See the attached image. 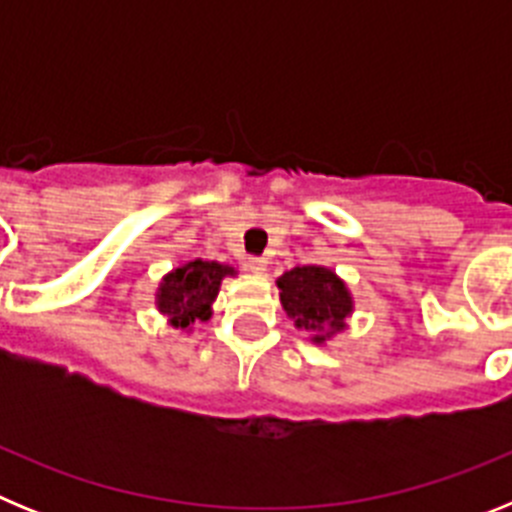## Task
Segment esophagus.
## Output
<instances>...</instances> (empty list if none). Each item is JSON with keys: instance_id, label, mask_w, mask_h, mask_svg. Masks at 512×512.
I'll use <instances>...</instances> for the list:
<instances>
[{"instance_id": "obj_1", "label": "esophagus", "mask_w": 512, "mask_h": 512, "mask_svg": "<svg viewBox=\"0 0 512 512\" xmlns=\"http://www.w3.org/2000/svg\"><path fill=\"white\" fill-rule=\"evenodd\" d=\"M266 266H269V261H266L264 256H251V259H248V269H251L253 274H266Z\"/></svg>"}]
</instances>
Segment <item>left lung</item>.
Here are the masks:
<instances>
[{"mask_svg":"<svg viewBox=\"0 0 512 512\" xmlns=\"http://www.w3.org/2000/svg\"><path fill=\"white\" fill-rule=\"evenodd\" d=\"M279 300L289 320L312 343H325L346 330V318L354 312V297L336 271L325 266H295L277 279Z\"/></svg>","mask_w":512,"mask_h":512,"instance_id":"8db88e82","label":"left lung"}]
</instances>
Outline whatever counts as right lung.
Here are the masks:
<instances>
[{"instance_id":"add662e5","label":"right lung","mask_w":512,"mask_h":512,"mask_svg":"<svg viewBox=\"0 0 512 512\" xmlns=\"http://www.w3.org/2000/svg\"><path fill=\"white\" fill-rule=\"evenodd\" d=\"M225 277H235V269L217 261L194 259L179 269H171L158 284V312L169 318L171 328L192 330L194 323L210 320L212 302Z\"/></svg>"}]
</instances>
